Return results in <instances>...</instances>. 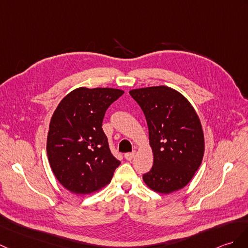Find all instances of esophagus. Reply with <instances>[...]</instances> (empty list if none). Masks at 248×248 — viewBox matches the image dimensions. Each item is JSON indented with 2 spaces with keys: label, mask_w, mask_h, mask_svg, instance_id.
Segmentation results:
<instances>
[{
  "label": "esophagus",
  "mask_w": 248,
  "mask_h": 248,
  "mask_svg": "<svg viewBox=\"0 0 248 248\" xmlns=\"http://www.w3.org/2000/svg\"><path fill=\"white\" fill-rule=\"evenodd\" d=\"M134 156H135V151H132V152H129V153H125V154H124L125 159H128V160L133 159Z\"/></svg>",
  "instance_id": "1"
}]
</instances>
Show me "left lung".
<instances>
[{"instance_id":"1","label":"left lung","mask_w":248,"mask_h":248,"mask_svg":"<svg viewBox=\"0 0 248 248\" xmlns=\"http://www.w3.org/2000/svg\"><path fill=\"white\" fill-rule=\"evenodd\" d=\"M145 114L153 167L142 175L148 187L170 193L185 187L201 166L204 134L198 114L182 94L168 86L130 91Z\"/></svg>"}]
</instances>
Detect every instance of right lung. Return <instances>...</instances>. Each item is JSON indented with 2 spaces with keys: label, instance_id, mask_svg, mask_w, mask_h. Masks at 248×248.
<instances>
[{
  "label": "right lung",
  "instance_id": "1",
  "mask_svg": "<svg viewBox=\"0 0 248 248\" xmlns=\"http://www.w3.org/2000/svg\"><path fill=\"white\" fill-rule=\"evenodd\" d=\"M123 94L117 89L79 88L53 114L46 150L57 180L71 192L89 194L111 182L120 162L110 151L102 120Z\"/></svg>",
  "mask_w": 248,
  "mask_h": 248
}]
</instances>
